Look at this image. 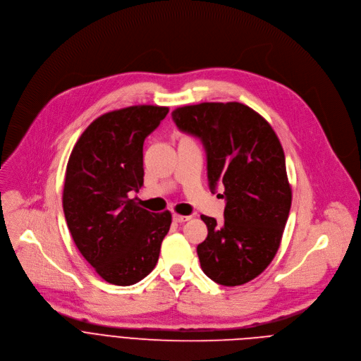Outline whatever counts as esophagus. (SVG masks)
Instances as JSON below:
<instances>
[{"label": "esophagus", "instance_id": "1", "mask_svg": "<svg viewBox=\"0 0 361 361\" xmlns=\"http://www.w3.org/2000/svg\"><path fill=\"white\" fill-rule=\"evenodd\" d=\"M173 219H174L176 222H185V221L191 219V216H190V215H180V214H174V215H173Z\"/></svg>", "mask_w": 361, "mask_h": 361}]
</instances>
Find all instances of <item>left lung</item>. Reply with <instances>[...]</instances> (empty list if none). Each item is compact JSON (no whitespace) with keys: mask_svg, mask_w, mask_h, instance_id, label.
<instances>
[{"mask_svg":"<svg viewBox=\"0 0 361 361\" xmlns=\"http://www.w3.org/2000/svg\"><path fill=\"white\" fill-rule=\"evenodd\" d=\"M177 128L201 139L209 188L222 184L224 224L201 215L208 228L197 247L201 269L224 286L244 285L275 258L292 204L282 145L267 120L238 102L177 107Z\"/></svg>","mask_w":361,"mask_h":361,"instance_id":"8db88e82","label":"left lung"}]
</instances>
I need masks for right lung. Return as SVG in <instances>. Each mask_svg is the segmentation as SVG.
<instances>
[{"label":"right lung","mask_w":361,"mask_h":361,"mask_svg":"<svg viewBox=\"0 0 361 361\" xmlns=\"http://www.w3.org/2000/svg\"><path fill=\"white\" fill-rule=\"evenodd\" d=\"M169 113L137 104L94 118L78 139L66 166L63 212L83 258L106 282L129 286L156 267L171 212H150L130 191L143 185L145 139Z\"/></svg>","instance_id":"add662e5"}]
</instances>
